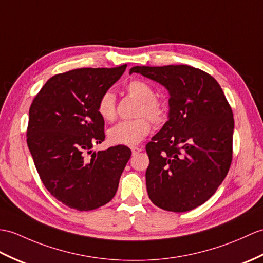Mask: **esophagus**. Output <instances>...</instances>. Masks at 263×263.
I'll return each mask as SVG.
<instances>
[{
	"label": "esophagus",
	"instance_id": "obj_1",
	"mask_svg": "<svg viewBox=\"0 0 263 263\" xmlns=\"http://www.w3.org/2000/svg\"><path fill=\"white\" fill-rule=\"evenodd\" d=\"M143 150L142 146H132L131 151H132V155H137L138 152H141Z\"/></svg>",
	"mask_w": 263,
	"mask_h": 263
}]
</instances>
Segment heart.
I'll return each mask as SVG.
<instances>
[{
	"label": "heart",
	"instance_id": "b5f03b06",
	"mask_svg": "<svg viewBox=\"0 0 263 263\" xmlns=\"http://www.w3.org/2000/svg\"><path fill=\"white\" fill-rule=\"evenodd\" d=\"M127 94L139 101L134 120L122 121L107 131L108 141L112 144H138L151 130V123L162 124L167 120V108L164 103L156 97V90L141 79H133L126 84ZM97 112L106 122L117 119V100L112 90H105L97 101ZM151 120H149L147 118Z\"/></svg>",
	"mask_w": 263,
	"mask_h": 263
}]
</instances>
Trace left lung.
Listing matches in <instances>:
<instances>
[{"label": "left lung", "mask_w": 263, "mask_h": 263, "mask_svg": "<svg viewBox=\"0 0 263 263\" xmlns=\"http://www.w3.org/2000/svg\"><path fill=\"white\" fill-rule=\"evenodd\" d=\"M169 90V120L145 145L146 191L156 206L187 212L210 199L233 156V112L214 77L187 65L136 66Z\"/></svg>", "instance_id": "left-lung-1"}]
</instances>
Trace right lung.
<instances>
[{"instance_id":"obj_1","label":"right lung","mask_w":263,"mask_h":263,"mask_svg":"<svg viewBox=\"0 0 263 263\" xmlns=\"http://www.w3.org/2000/svg\"><path fill=\"white\" fill-rule=\"evenodd\" d=\"M114 68H78L52 76L29 109L27 143L42 184L66 206L87 212L107 204L131 150L91 152L105 140L97 101L122 76Z\"/></svg>"}]
</instances>
